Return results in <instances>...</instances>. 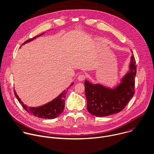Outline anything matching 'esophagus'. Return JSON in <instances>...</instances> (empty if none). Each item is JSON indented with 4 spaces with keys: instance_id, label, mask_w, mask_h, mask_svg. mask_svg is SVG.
<instances>
[{
    "instance_id": "1",
    "label": "esophagus",
    "mask_w": 154,
    "mask_h": 154,
    "mask_svg": "<svg viewBox=\"0 0 154 154\" xmlns=\"http://www.w3.org/2000/svg\"><path fill=\"white\" fill-rule=\"evenodd\" d=\"M85 78H86V76H85V75H84V74H80V75H79V76H78V80L79 81H84V80L85 79Z\"/></svg>"
}]
</instances>
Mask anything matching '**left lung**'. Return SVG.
Instances as JSON below:
<instances>
[{
  "label": "left lung",
  "instance_id": "8db88e82",
  "mask_svg": "<svg viewBox=\"0 0 154 154\" xmlns=\"http://www.w3.org/2000/svg\"><path fill=\"white\" fill-rule=\"evenodd\" d=\"M129 71L120 82L111 88L100 84L84 82L88 111L96 117H105L120 112L134 94L137 66L132 55Z\"/></svg>",
  "mask_w": 154,
  "mask_h": 154
}]
</instances>
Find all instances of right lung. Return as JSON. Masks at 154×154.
<instances>
[{
	"label": "right lung",
	"instance_id": "obj_1",
	"mask_svg": "<svg viewBox=\"0 0 154 154\" xmlns=\"http://www.w3.org/2000/svg\"><path fill=\"white\" fill-rule=\"evenodd\" d=\"M44 33L45 32H43V34H42L39 35L35 36V37H34L31 39L28 40L23 45H25V43H27L33 40L37 37L43 35ZM73 85V82L70 85V86L69 87V88ZM67 89H68V88H67ZM66 93H67V90H64L58 96H57L55 99H54L52 101H51L43 105L40 106L31 107V106H28L26 105L23 103V102L19 97L16 91L14 90V94H15L16 97H17V99L19 100V102H20V103L22 105L23 108L28 112H29L31 115H33L34 116H36V117H40V118L48 119H53L57 118L63 111V110L64 109V106H65L64 99L66 97Z\"/></svg>",
	"mask_w": 154,
	"mask_h": 154
}]
</instances>
